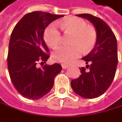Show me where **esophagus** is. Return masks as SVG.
<instances>
[{
  "label": "esophagus",
  "mask_w": 122,
  "mask_h": 122,
  "mask_svg": "<svg viewBox=\"0 0 122 122\" xmlns=\"http://www.w3.org/2000/svg\"><path fill=\"white\" fill-rule=\"evenodd\" d=\"M61 66H62L63 69H66V68H67L68 67V65H67L66 63H63V64H61Z\"/></svg>",
  "instance_id": "obj_1"
}]
</instances>
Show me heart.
Instances as JSON below:
<instances>
[{
  "label": "heart",
  "mask_w": 122,
  "mask_h": 122,
  "mask_svg": "<svg viewBox=\"0 0 122 122\" xmlns=\"http://www.w3.org/2000/svg\"><path fill=\"white\" fill-rule=\"evenodd\" d=\"M61 30L66 34H72V46H60L53 52L54 60L69 63L79 57L83 50L86 53L93 50L97 40L95 28L89 26L85 20L78 17H71L59 23ZM62 36L56 24H52L45 29L44 39L50 47H56L61 42Z\"/></svg>",
  "instance_id": "obj_1"
}]
</instances>
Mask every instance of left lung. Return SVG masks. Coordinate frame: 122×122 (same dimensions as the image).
<instances>
[{
  "instance_id": "8db88e82",
  "label": "left lung",
  "mask_w": 122,
  "mask_h": 122,
  "mask_svg": "<svg viewBox=\"0 0 122 122\" xmlns=\"http://www.w3.org/2000/svg\"><path fill=\"white\" fill-rule=\"evenodd\" d=\"M76 16L86 19L94 24L97 40L93 50L82 59L86 61V68L89 70L81 68L80 76L72 80L71 84L76 94L92 99L104 94L114 80L118 63L117 39L112 29L101 18L89 14Z\"/></svg>"
}]
</instances>
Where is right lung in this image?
I'll return each instance as SVG.
<instances>
[{"label":"right lung","mask_w":122,"mask_h":122,"mask_svg":"<svg viewBox=\"0 0 122 122\" xmlns=\"http://www.w3.org/2000/svg\"><path fill=\"white\" fill-rule=\"evenodd\" d=\"M63 15L36 11L22 17L13 29L9 42L7 68L11 81L24 97L37 100L48 94L54 77L62 70L61 64L43 65L50 58L43 34L53 21Z\"/></svg>","instance_id":"right-lung-1"}]
</instances>
